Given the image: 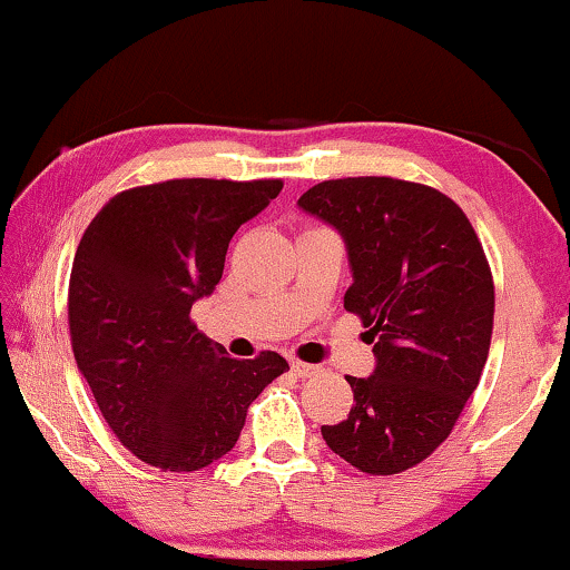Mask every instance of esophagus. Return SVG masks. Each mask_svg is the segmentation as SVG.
Returning <instances> with one entry per match:
<instances>
[{
    "instance_id": "esophagus-1",
    "label": "esophagus",
    "mask_w": 570,
    "mask_h": 570,
    "mask_svg": "<svg viewBox=\"0 0 570 570\" xmlns=\"http://www.w3.org/2000/svg\"><path fill=\"white\" fill-rule=\"evenodd\" d=\"M291 371L298 379H308V376H314V373H318V365H311V363H303V361H291Z\"/></svg>"
}]
</instances>
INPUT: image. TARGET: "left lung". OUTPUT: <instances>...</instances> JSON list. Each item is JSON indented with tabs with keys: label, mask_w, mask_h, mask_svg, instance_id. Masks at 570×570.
Listing matches in <instances>:
<instances>
[{
	"label": "left lung",
	"mask_w": 570,
	"mask_h": 570,
	"mask_svg": "<svg viewBox=\"0 0 570 570\" xmlns=\"http://www.w3.org/2000/svg\"><path fill=\"white\" fill-rule=\"evenodd\" d=\"M298 207L345 240V308L376 355L368 379L347 376L355 404L322 425L326 446L368 474L410 470L449 439L485 368L495 291L478 233L446 194L389 176L322 181Z\"/></svg>",
	"instance_id": "obj_1"
}]
</instances>
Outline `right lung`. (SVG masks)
Returning <instances> with one entry per match:
<instances>
[{
  "mask_svg": "<svg viewBox=\"0 0 570 570\" xmlns=\"http://www.w3.org/2000/svg\"><path fill=\"white\" fill-rule=\"evenodd\" d=\"M283 189L279 178H174L108 199L77 246L69 334L77 368L124 446L194 472L236 446L246 410L287 371L277 353L228 357L191 322L220 283L228 244Z\"/></svg>",
  "mask_w": 570,
  "mask_h": 570,
  "instance_id": "add662e5",
  "label": "right lung"
}]
</instances>
